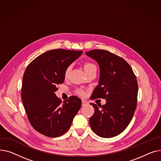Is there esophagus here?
Returning a JSON list of instances; mask_svg holds the SVG:
<instances>
[{
  "instance_id": "esophagus-1",
  "label": "esophagus",
  "mask_w": 161,
  "mask_h": 161,
  "mask_svg": "<svg viewBox=\"0 0 161 161\" xmlns=\"http://www.w3.org/2000/svg\"><path fill=\"white\" fill-rule=\"evenodd\" d=\"M88 105V102L86 101V100L82 99V106H85V105Z\"/></svg>"
}]
</instances>
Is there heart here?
<instances>
[{"label": "heart", "instance_id": "obj_1", "mask_svg": "<svg viewBox=\"0 0 161 161\" xmlns=\"http://www.w3.org/2000/svg\"><path fill=\"white\" fill-rule=\"evenodd\" d=\"M83 68H84V69L85 72L89 71L90 69H91L92 68H96L95 65L93 64L92 63L88 62L84 63ZM70 71H71V67H70V66H68V67H67V68H65V69L64 71V77L65 79H68V78L69 75V73H70ZM77 93L78 94H79V95H81V96L84 95V91L82 90H78L77 91Z\"/></svg>", "mask_w": 161, "mask_h": 161}]
</instances>
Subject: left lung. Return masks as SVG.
Returning <instances> with one entry per match:
<instances>
[{
  "label": "left lung",
  "instance_id": "1",
  "mask_svg": "<svg viewBox=\"0 0 161 161\" xmlns=\"http://www.w3.org/2000/svg\"><path fill=\"white\" fill-rule=\"evenodd\" d=\"M86 54L97 61L100 68L99 84L90 99L107 101L100 108L90 103L95 112L90 118V125L99 136H116L127 128L137 106L136 75L124 58L108 51L94 49Z\"/></svg>",
  "mask_w": 161,
  "mask_h": 161
}]
</instances>
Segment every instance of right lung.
I'll return each mask as SVG.
<instances>
[{
	"instance_id": "obj_1",
	"label": "right lung",
	"mask_w": 161,
	"mask_h": 161,
	"mask_svg": "<svg viewBox=\"0 0 161 161\" xmlns=\"http://www.w3.org/2000/svg\"><path fill=\"white\" fill-rule=\"evenodd\" d=\"M82 53L62 49L47 51L32 60L25 71L21 97L27 118L33 128L46 136L65 133L80 108L78 97L70 96L62 103L54 92L64 81L65 68Z\"/></svg>"
}]
</instances>
